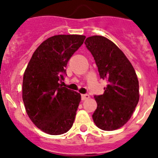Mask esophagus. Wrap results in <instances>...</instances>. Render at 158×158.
<instances>
[{
    "instance_id": "obj_1",
    "label": "esophagus",
    "mask_w": 158,
    "mask_h": 158,
    "mask_svg": "<svg viewBox=\"0 0 158 158\" xmlns=\"http://www.w3.org/2000/svg\"><path fill=\"white\" fill-rule=\"evenodd\" d=\"M89 98V95H88V94H82L81 95V100H88Z\"/></svg>"
}]
</instances>
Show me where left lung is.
Instances as JSON below:
<instances>
[{"label":"left lung","instance_id":"left-lung-1","mask_svg":"<svg viewBox=\"0 0 158 158\" xmlns=\"http://www.w3.org/2000/svg\"><path fill=\"white\" fill-rule=\"evenodd\" d=\"M93 56L100 78L107 81L104 94L94 96L97 107L93 115L96 127L114 131L127 123L139 100V85L134 67L115 43L93 35L85 42Z\"/></svg>","mask_w":158,"mask_h":158}]
</instances>
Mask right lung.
Here are the masks:
<instances>
[{"label": "right lung", "mask_w": 158, "mask_h": 158, "mask_svg": "<svg viewBox=\"0 0 158 158\" xmlns=\"http://www.w3.org/2000/svg\"><path fill=\"white\" fill-rule=\"evenodd\" d=\"M85 35H58L43 42L23 74V101L32 123L51 135L72 127L81 101L80 93L62 87L66 65L83 44Z\"/></svg>", "instance_id": "obj_1"}]
</instances>
